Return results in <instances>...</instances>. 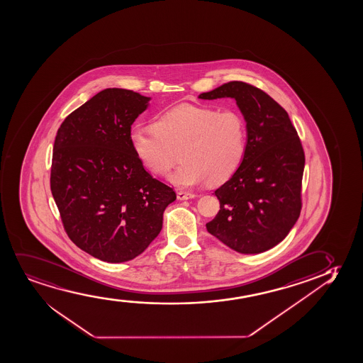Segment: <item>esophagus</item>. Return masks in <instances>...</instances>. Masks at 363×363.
Segmentation results:
<instances>
[{
    "label": "esophagus",
    "mask_w": 363,
    "mask_h": 363,
    "mask_svg": "<svg viewBox=\"0 0 363 363\" xmlns=\"http://www.w3.org/2000/svg\"><path fill=\"white\" fill-rule=\"evenodd\" d=\"M177 196H178V200H182V201H183V200H190V199L195 198L194 194L186 193V191H179Z\"/></svg>",
    "instance_id": "34e87169"
}]
</instances>
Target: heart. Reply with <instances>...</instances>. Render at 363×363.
Listing matches in <instances>:
<instances>
[{"instance_id": "obj_1", "label": "heart", "mask_w": 363, "mask_h": 363, "mask_svg": "<svg viewBox=\"0 0 363 363\" xmlns=\"http://www.w3.org/2000/svg\"><path fill=\"white\" fill-rule=\"evenodd\" d=\"M129 138L140 162L158 174L174 165L180 152L183 164L168 180L183 189L208 180L213 185L225 183L239 169L248 148L247 123L238 111L190 104L162 114L155 129L135 126Z\"/></svg>"}]
</instances>
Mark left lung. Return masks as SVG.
Instances as JSON below:
<instances>
[{
    "mask_svg": "<svg viewBox=\"0 0 363 363\" xmlns=\"http://www.w3.org/2000/svg\"><path fill=\"white\" fill-rule=\"evenodd\" d=\"M200 99L233 98L248 148L235 174L215 191L220 211L207 232L240 254H259L287 237L301 213L304 152L287 111L262 89L232 81Z\"/></svg>",
    "mask_w": 363,
    "mask_h": 363,
    "instance_id": "left-lung-1",
    "label": "left lung"
}]
</instances>
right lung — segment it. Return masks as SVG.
Returning <instances> with one entry per match:
<instances>
[{
    "label": "right lung",
    "mask_w": 363,
    "mask_h": 363,
    "mask_svg": "<svg viewBox=\"0 0 363 363\" xmlns=\"http://www.w3.org/2000/svg\"><path fill=\"white\" fill-rule=\"evenodd\" d=\"M151 96L106 88L64 120L54 143L50 186L66 233L106 262L133 260L162 230L173 189L148 174L130 145Z\"/></svg>",
    "instance_id": "right-lung-1"
}]
</instances>
